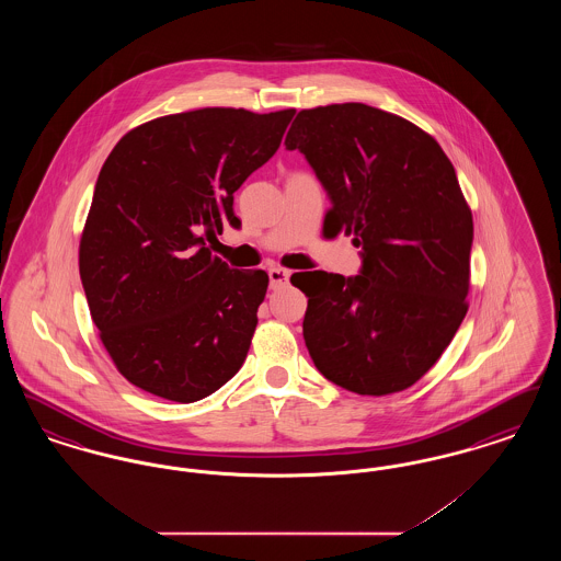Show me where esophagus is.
<instances>
[{"mask_svg":"<svg viewBox=\"0 0 561 561\" xmlns=\"http://www.w3.org/2000/svg\"><path fill=\"white\" fill-rule=\"evenodd\" d=\"M268 279H271V288L277 290V288H282V286L288 284L290 271H286V268L282 267H271L268 268Z\"/></svg>","mask_w":561,"mask_h":561,"instance_id":"obj_1","label":"esophagus"}]
</instances>
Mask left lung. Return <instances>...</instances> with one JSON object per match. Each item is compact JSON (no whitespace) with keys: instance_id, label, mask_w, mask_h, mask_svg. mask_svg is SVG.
I'll return each mask as SVG.
<instances>
[{"instance_id":"obj_1","label":"left lung","mask_w":561,"mask_h":561,"mask_svg":"<svg viewBox=\"0 0 561 561\" xmlns=\"http://www.w3.org/2000/svg\"><path fill=\"white\" fill-rule=\"evenodd\" d=\"M362 245L359 275H293L309 298L302 336L328 380L359 393L412 387L467 316L473 218L437 140L400 115L343 103L305 108L286 136Z\"/></svg>"}]
</instances>
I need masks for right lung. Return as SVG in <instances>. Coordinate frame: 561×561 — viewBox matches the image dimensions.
<instances>
[{
	"instance_id": "1",
	"label": "right lung",
	"mask_w": 561,
	"mask_h": 561,
	"mask_svg": "<svg viewBox=\"0 0 561 561\" xmlns=\"http://www.w3.org/2000/svg\"><path fill=\"white\" fill-rule=\"evenodd\" d=\"M294 113L165 115L108 153L81 236V286L134 387L191 403L240 370L268 275L229 267L206 240L238 220L233 193L273 158Z\"/></svg>"
}]
</instances>
